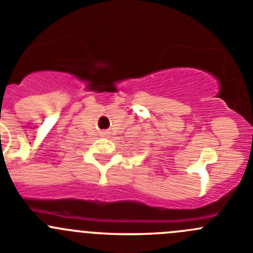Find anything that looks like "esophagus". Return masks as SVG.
I'll list each match as a JSON object with an SVG mask.
<instances>
[{
	"instance_id": "esophagus-1",
	"label": "esophagus",
	"mask_w": 253,
	"mask_h": 253,
	"mask_svg": "<svg viewBox=\"0 0 253 253\" xmlns=\"http://www.w3.org/2000/svg\"><path fill=\"white\" fill-rule=\"evenodd\" d=\"M107 133H108L107 131H103V132H101V134H102V136H107Z\"/></svg>"
}]
</instances>
